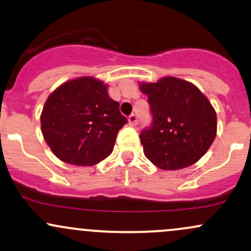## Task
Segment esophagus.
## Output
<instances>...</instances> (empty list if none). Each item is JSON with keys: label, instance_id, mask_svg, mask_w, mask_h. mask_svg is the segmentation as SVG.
I'll return each mask as SVG.
<instances>
[{"label": "esophagus", "instance_id": "obj_1", "mask_svg": "<svg viewBox=\"0 0 251 251\" xmlns=\"http://www.w3.org/2000/svg\"><path fill=\"white\" fill-rule=\"evenodd\" d=\"M137 115L136 114H131L130 117H128V125L130 126H136L137 125Z\"/></svg>", "mask_w": 251, "mask_h": 251}]
</instances>
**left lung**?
<instances>
[{"instance_id":"obj_1","label":"left lung","mask_w":251,"mask_h":251,"mask_svg":"<svg viewBox=\"0 0 251 251\" xmlns=\"http://www.w3.org/2000/svg\"><path fill=\"white\" fill-rule=\"evenodd\" d=\"M148 95L152 126L140 133L144 155L163 170L197 163L217 136V114L210 100L191 82L166 76L140 82Z\"/></svg>"}]
</instances>
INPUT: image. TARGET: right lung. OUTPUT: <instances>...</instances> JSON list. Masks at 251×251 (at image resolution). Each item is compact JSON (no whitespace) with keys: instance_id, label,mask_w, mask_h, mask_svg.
Here are the masks:
<instances>
[{"instance_id":"obj_1","label":"right lung","mask_w":251,"mask_h":251,"mask_svg":"<svg viewBox=\"0 0 251 251\" xmlns=\"http://www.w3.org/2000/svg\"><path fill=\"white\" fill-rule=\"evenodd\" d=\"M127 123L108 85L93 76L69 79L49 95L40 115L41 133L53 155L65 163L89 167L112 153Z\"/></svg>"}]
</instances>
